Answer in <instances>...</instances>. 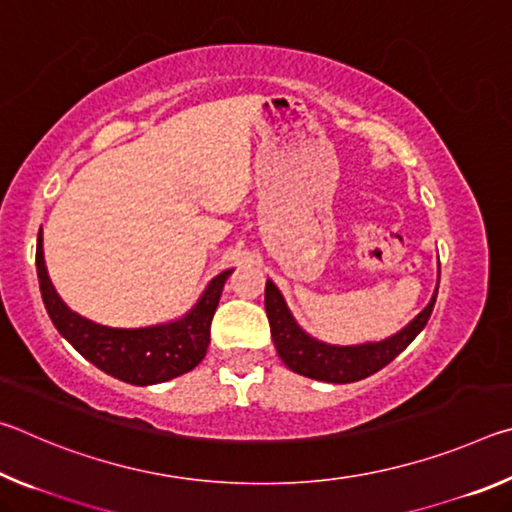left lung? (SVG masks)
<instances>
[{"mask_svg":"<svg viewBox=\"0 0 512 512\" xmlns=\"http://www.w3.org/2000/svg\"><path fill=\"white\" fill-rule=\"evenodd\" d=\"M440 280V275H438ZM438 284L433 289L429 305L415 316L400 332L381 341H368L357 345H336L325 343L305 332L293 318L291 309L284 300L282 291L275 287L273 280H266L264 307L268 323H271L273 345L284 366L298 372L302 377L327 381V384H350V381L366 379L377 370L388 366L397 354L409 348V343L418 336L436 305Z\"/></svg>","mask_w":512,"mask_h":512,"instance_id":"left-lung-1","label":"left lung"}]
</instances>
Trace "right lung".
Returning <instances> with one entry per match:
<instances>
[{
  "label": "right lung",
  "mask_w": 512,
  "mask_h": 512,
  "mask_svg": "<svg viewBox=\"0 0 512 512\" xmlns=\"http://www.w3.org/2000/svg\"><path fill=\"white\" fill-rule=\"evenodd\" d=\"M36 268L42 302L60 336L99 370L133 386L162 384L194 370L203 361L210 345V325L223 284L235 271V268H225L214 275L194 307L176 320L146 327H110L76 314L58 296L45 266L42 228L38 232Z\"/></svg>",
  "instance_id": "add662e5"
}]
</instances>
